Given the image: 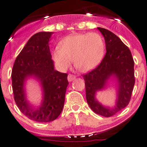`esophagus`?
Segmentation results:
<instances>
[{
	"mask_svg": "<svg viewBox=\"0 0 147 147\" xmlns=\"http://www.w3.org/2000/svg\"><path fill=\"white\" fill-rule=\"evenodd\" d=\"M74 79H76V76H73V75H71V74H69V76H68V81H69V82H72Z\"/></svg>",
	"mask_w": 147,
	"mask_h": 147,
	"instance_id": "34e87169",
	"label": "esophagus"
}]
</instances>
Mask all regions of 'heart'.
<instances>
[{"mask_svg": "<svg viewBox=\"0 0 147 147\" xmlns=\"http://www.w3.org/2000/svg\"><path fill=\"white\" fill-rule=\"evenodd\" d=\"M105 43L97 33L69 35L61 40L53 52V59L61 70H66L73 60L76 69L87 72L96 68L105 55Z\"/></svg>", "mask_w": 147, "mask_h": 147, "instance_id": "heart-1", "label": "heart"}]
</instances>
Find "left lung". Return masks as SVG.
Instances as JSON below:
<instances>
[{
  "label": "left lung",
  "mask_w": 147,
  "mask_h": 147,
  "mask_svg": "<svg viewBox=\"0 0 147 147\" xmlns=\"http://www.w3.org/2000/svg\"><path fill=\"white\" fill-rule=\"evenodd\" d=\"M106 45V54L96 69L83 76L86 99L91 109L101 116H113L130 102L135 84L134 62L130 49L121 39L106 29L98 27ZM111 80L116 82V100L112 108L103 105L96 98Z\"/></svg>",
  "instance_id": "obj_1"
}]
</instances>
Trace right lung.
<instances>
[{
  "label": "right lung",
  "mask_w": 147,
  "mask_h": 147,
  "mask_svg": "<svg viewBox=\"0 0 147 147\" xmlns=\"http://www.w3.org/2000/svg\"><path fill=\"white\" fill-rule=\"evenodd\" d=\"M53 32H40L31 36L15 60L11 78L15 102L29 119L47 123L57 118L62 111L69 82L68 75L56 71L52 59L49 42ZM40 84L42 99L36 107L27 99L28 79Z\"/></svg>",
  "instance_id": "1"
}]
</instances>
